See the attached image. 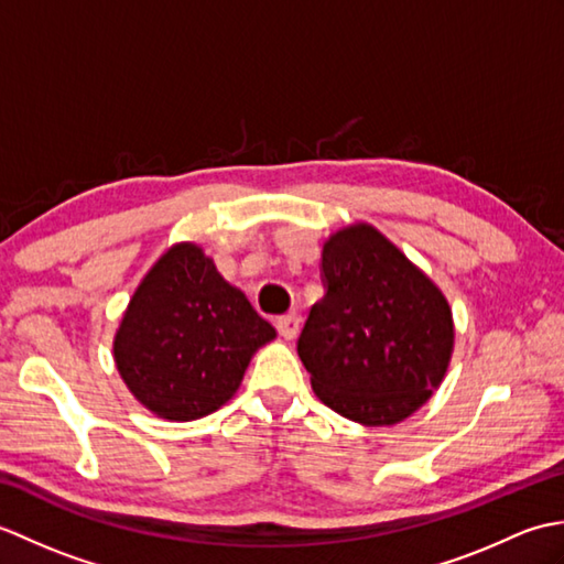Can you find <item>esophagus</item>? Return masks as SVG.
<instances>
[{"mask_svg":"<svg viewBox=\"0 0 564 564\" xmlns=\"http://www.w3.org/2000/svg\"><path fill=\"white\" fill-rule=\"evenodd\" d=\"M275 329H279L283 339H295L297 332H301V317H297L295 313L281 315L279 319H275Z\"/></svg>","mask_w":564,"mask_h":564,"instance_id":"1","label":"esophagus"}]
</instances>
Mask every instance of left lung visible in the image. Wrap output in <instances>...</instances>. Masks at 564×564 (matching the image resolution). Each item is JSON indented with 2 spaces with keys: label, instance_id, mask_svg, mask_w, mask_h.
Returning <instances> with one entry per match:
<instances>
[{
  "label": "left lung",
  "instance_id": "obj_1",
  "mask_svg": "<svg viewBox=\"0 0 564 564\" xmlns=\"http://www.w3.org/2000/svg\"><path fill=\"white\" fill-rule=\"evenodd\" d=\"M319 271L325 295L297 337L315 394L358 424L402 422L446 376L453 351L446 297L370 225L332 235Z\"/></svg>",
  "mask_w": 564,
  "mask_h": 564
}]
</instances>
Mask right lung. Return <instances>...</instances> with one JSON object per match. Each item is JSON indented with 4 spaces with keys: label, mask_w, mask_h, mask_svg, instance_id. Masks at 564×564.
Listing matches in <instances>:
<instances>
[{
    "label": "right lung",
    "mask_w": 564,
    "mask_h": 564,
    "mask_svg": "<svg viewBox=\"0 0 564 564\" xmlns=\"http://www.w3.org/2000/svg\"><path fill=\"white\" fill-rule=\"evenodd\" d=\"M275 329L196 245L154 263L116 332L118 373L164 419L191 422L232 398L249 358Z\"/></svg>",
    "instance_id": "add662e5"
}]
</instances>
